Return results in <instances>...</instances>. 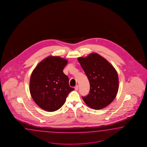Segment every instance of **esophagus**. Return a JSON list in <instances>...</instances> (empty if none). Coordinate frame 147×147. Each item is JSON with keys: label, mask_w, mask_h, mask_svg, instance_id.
<instances>
[{"label": "esophagus", "mask_w": 147, "mask_h": 147, "mask_svg": "<svg viewBox=\"0 0 147 147\" xmlns=\"http://www.w3.org/2000/svg\"><path fill=\"white\" fill-rule=\"evenodd\" d=\"M78 89H79V86H78V85H76V87H75V90H78Z\"/></svg>", "instance_id": "1"}]
</instances>
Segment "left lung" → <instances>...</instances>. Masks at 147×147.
Instances as JSON below:
<instances>
[{
  "instance_id": "1",
  "label": "left lung",
  "mask_w": 147,
  "mask_h": 147,
  "mask_svg": "<svg viewBox=\"0 0 147 147\" xmlns=\"http://www.w3.org/2000/svg\"><path fill=\"white\" fill-rule=\"evenodd\" d=\"M90 84L89 94L82 96L86 104L94 109L107 107L115 98L119 89L117 71L111 64L97 53L78 59Z\"/></svg>"
}]
</instances>
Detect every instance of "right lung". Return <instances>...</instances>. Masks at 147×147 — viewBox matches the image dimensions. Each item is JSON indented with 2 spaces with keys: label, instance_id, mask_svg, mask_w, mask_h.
<instances>
[{
  "label": "right lung",
  "instance_id": "1",
  "mask_svg": "<svg viewBox=\"0 0 147 147\" xmlns=\"http://www.w3.org/2000/svg\"><path fill=\"white\" fill-rule=\"evenodd\" d=\"M66 59L49 57L36 66L32 73L30 91L36 104L46 111H56L65 103L74 88L69 85V79L63 69Z\"/></svg>",
  "mask_w": 147,
  "mask_h": 147
}]
</instances>
